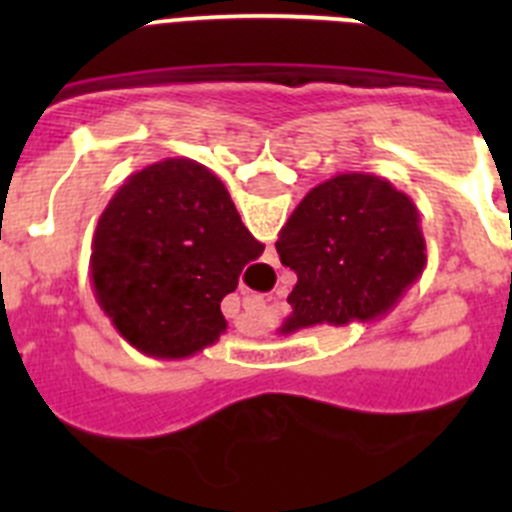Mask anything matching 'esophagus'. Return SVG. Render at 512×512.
<instances>
[{
  "instance_id": "esophagus-1",
  "label": "esophagus",
  "mask_w": 512,
  "mask_h": 512,
  "mask_svg": "<svg viewBox=\"0 0 512 512\" xmlns=\"http://www.w3.org/2000/svg\"><path fill=\"white\" fill-rule=\"evenodd\" d=\"M243 307H246V310H251V312H261V310H264V300H261V297H256V295H243Z\"/></svg>"
}]
</instances>
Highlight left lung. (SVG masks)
<instances>
[{
	"instance_id": "8db88e82",
	"label": "left lung",
	"mask_w": 512,
	"mask_h": 512,
	"mask_svg": "<svg viewBox=\"0 0 512 512\" xmlns=\"http://www.w3.org/2000/svg\"><path fill=\"white\" fill-rule=\"evenodd\" d=\"M277 253L297 274L279 333L387 315L425 269L420 215L408 194L364 171L312 187L279 230Z\"/></svg>"
}]
</instances>
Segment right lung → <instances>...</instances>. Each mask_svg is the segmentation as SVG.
I'll list each match as a JSON object with an SVG mask.
<instances>
[{"instance_id":"right-lung-1","label":"right lung","mask_w":512,"mask_h":512,"mask_svg":"<svg viewBox=\"0 0 512 512\" xmlns=\"http://www.w3.org/2000/svg\"><path fill=\"white\" fill-rule=\"evenodd\" d=\"M261 253L225 184L197 161L166 158L128 176L104 207L89 277L130 346L187 359L225 333L220 302Z\"/></svg>"}]
</instances>
